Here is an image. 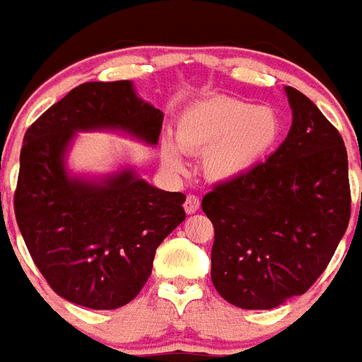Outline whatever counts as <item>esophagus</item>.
Instances as JSON below:
<instances>
[{
	"mask_svg": "<svg viewBox=\"0 0 362 362\" xmlns=\"http://www.w3.org/2000/svg\"><path fill=\"white\" fill-rule=\"evenodd\" d=\"M199 209V198L194 194H189L187 196V199H185V211L189 213V215H192V213H196V211Z\"/></svg>",
	"mask_w": 362,
	"mask_h": 362,
	"instance_id": "34e87169",
	"label": "esophagus"
}]
</instances>
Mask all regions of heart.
<instances>
[{
	"instance_id": "obj_1",
	"label": "heart",
	"mask_w": 362,
	"mask_h": 362,
	"mask_svg": "<svg viewBox=\"0 0 362 362\" xmlns=\"http://www.w3.org/2000/svg\"><path fill=\"white\" fill-rule=\"evenodd\" d=\"M177 144L187 151L205 153V177L228 183L247 175L267 157L280 136L279 115L267 106L239 99L199 100L177 121ZM163 160L172 172L185 168L173 144L163 146Z\"/></svg>"
}]
</instances>
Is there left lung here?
I'll list each match as a JSON object with an SVG mask.
<instances>
[{
	"label": "left lung",
	"mask_w": 362,
	"mask_h": 362,
	"mask_svg": "<svg viewBox=\"0 0 362 362\" xmlns=\"http://www.w3.org/2000/svg\"><path fill=\"white\" fill-rule=\"evenodd\" d=\"M286 95L293 119L279 149L202 199L215 226L213 286L247 310L303 296L329 265L351 215L342 136L300 91L288 86Z\"/></svg>",
	"instance_id": "left-lung-1"
}]
</instances>
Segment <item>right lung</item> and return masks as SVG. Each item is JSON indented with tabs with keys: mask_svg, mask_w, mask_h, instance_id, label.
<instances>
[{
	"mask_svg": "<svg viewBox=\"0 0 362 362\" xmlns=\"http://www.w3.org/2000/svg\"><path fill=\"white\" fill-rule=\"evenodd\" d=\"M164 114L131 80L88 82L25 131L14 215L35 265L63 299L93 310L131 303L149 279L157 247L185 221V194L132 168L100 179L69 175L76 132L121 131L155 146Z\"/></svg>",
	"mask_w": 362,
	"mask_h": 362,
	"instance_id": "obj_1",
	"label": "right lung"
}]
</instances>
